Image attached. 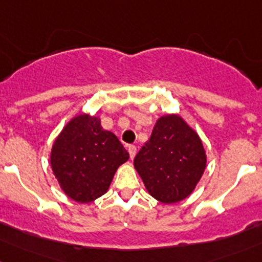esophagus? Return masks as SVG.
<instances>
[{"label":"esophagus","mask_w":262,"mask_h":262,"mask_svg":"<svg viewBox=\"0 0 262 262\" xmlns=\"http://www.w3.org/2000/svg\"><path fill=\"white\" fill-rule=\"evenodd\" d=\"M127 150H128V154H130V158L134 159L135 155H136V146H134V145H128Z\"/></svg>","instance_id":"esophagus-1"}]
</instances>
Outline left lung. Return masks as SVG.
Masks as SVG:
<instances>
[{"label":"left lung","instance_id":"left-lung-1","mask_svg":"<svg viewBox=\"0 0 262 262\" xmlns=\"http://www.w3.org/2000/svg\"><path fill=\"white\" fill-rule=\"evenodd\" d=\"M134 166L151 196L164 204L188 198L207 166V154L198 132L177 113L158 118L149 141Z\"/></svg>","mask_w":262,"mask_h":262}]
</instances>
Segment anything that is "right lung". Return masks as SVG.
Segmentation results:
<instances>
[{"label": "right lung", "mask_w": 262, "mask_h": 262, "mask_svg": "<svg viewBox=\"0 0 262 262\" xmlns=\"http://www.w3.org/2000/svg\"><path fill=\"white\" fill-rule=\"evenodd\" d=\"M128 152L101 118L80 113L67 122L54 141L50 165L60 189L78 203H90L107 193L115 172Z\"/></svg>", "instance_id": "right-lung-1"}]
</instances>
